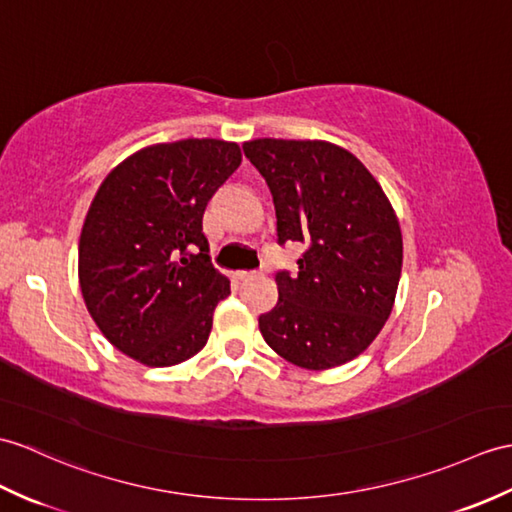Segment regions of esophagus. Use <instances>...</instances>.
I'll return each instance as SVG.
<instances>
[{"label":"esophagus","mask_w":512,"mask_h":512,"mask_svg":"<svg viewBox=\"0 0 512 512\" xmlns=\"http://www.w3.org/2000/svg\"><path fill=\"white\" fill-rule=\"evenodd\" d=\"M259 275V272H255V270H240V272H235V277L240 279V281H248V279H255Z\"/></svg>","instance_id":"34e87169"}]
</instances>
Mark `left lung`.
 Wrapping results in <instances>:
<instances>
[{
  "instance_id": "8db88e82",
  "label": "left lung",
  "mask_w": 512,
  "mask_h": 512,
  "mask_svg": "<svg viewBox=\"0 0 512 512\" xmlns=\"http://www.w3.org/2000/svg\"><path fill=\"white\" fill-rule=\"evenodd\" d=\"M246 159L266 178L277 242H301L294 275L259 331L283 360L325 371L366 351L392 312L401 277L399 220L360 159L329 141L253 139Z\"/></svg>"
}]
</instances>
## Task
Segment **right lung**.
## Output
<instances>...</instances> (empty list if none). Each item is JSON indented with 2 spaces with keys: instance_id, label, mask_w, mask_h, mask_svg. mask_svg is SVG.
<instances>
[{
  "instance_id": "1",
  "label": "right lung",
  "mask_w": 512,
  "mask_h": 512,
  "mask_svg": "<svg viewBox=\"0 0 512 512\" xmlns=\"http://www.w3.org/2000/svg\"><path fill=\"white\" fill-rule=\"evenodd\" d=\"M240 163L233 141L181 139L130 154L102 181L78 277L95 325L128 358L174 366L207 344L231 281L211 264L202 213Z\"/></svg>"
}]
</instances>
